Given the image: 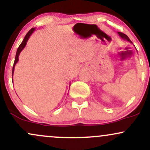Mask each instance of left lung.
<instances>
[{"label": "left lung", "mask_w": 150, "mask_h": 150, "mask_svg": "<svg viewBox=\"0 0 150 150\" xmlns=\"http://www.w3.org/2000/svg\"><path fill=\"white\" fill-rule=\"evenodd\" d=\"M118 34H119L120 37H121L123 39H124V40H126V41H128V42H129L132 43L131 41H130V39H129L127 35H125V34H124L123 33H122V32H118Z\"/></svg>", "instance_id": "obj_1"}]
</instances>
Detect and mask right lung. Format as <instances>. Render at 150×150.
Here are the masks:
<instances>
[{
  "label": "right lung",
  "instance_id": "add662e5",
  "mask_svg": "<svg viewBox=\"0 0 150 150\" xmlns=\"http://www.w3.org/2000/svg\"><path fill=\"white\" fill-rule=\"evenodd\" d=\"M35 30V28H32L31 30L29 31L28 32H27V34H26V36L24 38L23 41H22V42L21 43V44H20V46L18 47V50H17V52H16V55H15V62H14V64H13V73H12V78H13V73H14V70H15V65H16V63H18V61H19V56H20V53H21V51L23 50L24 48L25 47L26 44H27V41H28L29 38L30 37V36L32 35V34L33 33L34 31Z\"/></svg>",
  "mask_w": 150,
  "mask_h": 150
}]
</instances>
